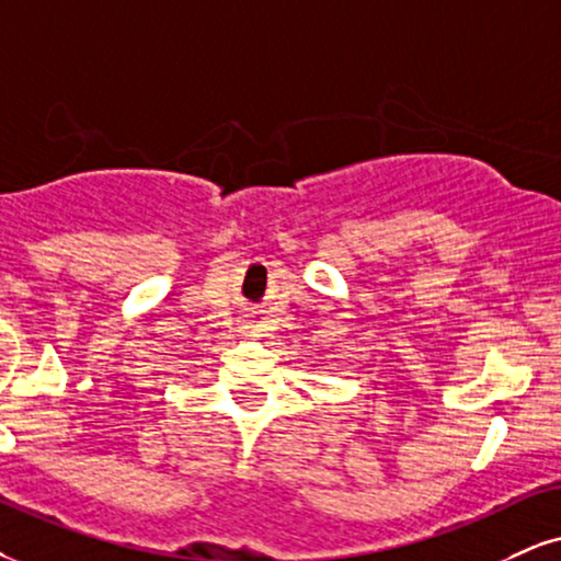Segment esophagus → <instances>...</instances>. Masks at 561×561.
<instances>
[{"mask_svg":"<svg viewBox=\"0 0 561 561\" xmlns=\"http://www.w3.org/2000/svg\"><path fill=\"white\" fill-rule=\"evenodd\" d=\"M249 333H252V335H254V333H260V330H257V328H249Z\"/></svg>","mask_w":561,"mask_h":561,"instance_id":"esophagus-1","label":"esophagus"}]
</instances>
